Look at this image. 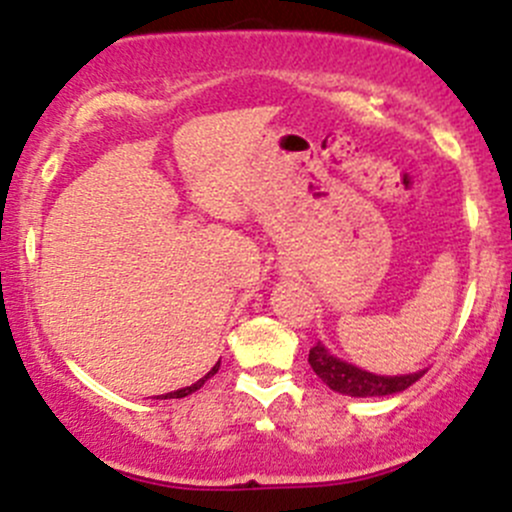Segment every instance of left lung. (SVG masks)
<instances>
[{"mask_svg": "<svg viewBox=\"0 0 512 512\" xmlns=\"http://www.w3.org/2000/svg\"><path fill=\"white\" fill-rule=\"evenodd\" d=\"M309 366L314 369V374L324 381L332 391L344 396H391L401 394V391L409 389L411 384H416L426 369L416 371V374H401V376H379L371 374V371L359 369V366L347 364V361L337 359L334 354H329L322 344L309 349Z\"/></svg>", "mask_w": 512, "mask_h": 512, "instance_id": "1", "label": "left lung"}]
</instances>
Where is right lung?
Segmentation results:
<instances>
[{"label": "right lung", "instance_id": "add662e5", "mask_svg": "<svg viewBox=\"0 0 512 512\" xmlns=\"http://www.w3.org/2000/svg\"><path fill=\"white\" fill-rule=\"evenodd\" d=\"M218 366H220V361H218V364H215V366H213V371H208V376H203V379H200V381H195V384H193V386H185V389H178V391H170V394L160 396V399H183V396L193 394V391H198V389H200V386H203V384H205V381H208V379H210V376H213V374H215V371H218Z\"/></svg>", "mask_w": 512, "mask_h": 512}]
</instances>
